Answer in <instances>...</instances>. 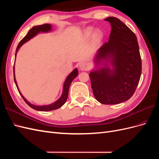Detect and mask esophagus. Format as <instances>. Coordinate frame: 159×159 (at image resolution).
I'll use <instances>...</instances> for the list:
<instances>
[{
  "instance_id": "esophagus-1",
  "label": "esophagus",
  "mask_w": 159,
  "mask_h": 159,
  "mask_svg": "<svg viewBox=\"0 0 159 159\" xmlns=\"http://www.w3.org/2000/svg\"><path fill=\"white\" fill-rule=\"evenodd\" d=\"M79 68L81 71H87L89 70V65L87 63H81L79 66Z\"/></svg>"
}]
</instances>
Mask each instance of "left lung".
I'll return each instance as SVG.
<instances>
[{
  "label": "left lung",
  "mask_w": 159,
  "mask_h": 159,
  "mask_svg": "<svg viewBox=\"0 0 159 159\" xmlns=\"http://www.w3.org/2000/svg\"><path fill=\"white\" fill-rule=\"evenodd\" d=\"M105 20L111 26L109 40L94 59L97 67H103L91 71L89 76L95 99L101 103L115 105L129 99L135 91L141 75V58L133 31L115 17Z\"/></svg>",
  "instance_id": "left-lung-1"
}]
</instances>
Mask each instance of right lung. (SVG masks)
<instances>
[{
  "instance_id": "right-lung-1",
  "label": "right lung",
  "mask_w": 159,
  "mask_h": 159,
  "mask_svg": "<svg viewBox=\"0 0 159 159\" xmlns=\"http://www.w3.org/2000/svg\"><path fill=\"white\" fill-rule=\"evenodd\" d=\"M52 30V26L49 24H44V25H39V26H34L32 28L28 31L27 34L25 36V37L23 38V39L19 42V44L16 48V54L15 56H16L17 52L18 50V49L25 44V42H28L29 40H30L32 38L34 37L36 34H38V33L40 32H50ZM13 71H14V82L16 84V88L20 93V95L22 96V98H23V99L25 100V102L26 103V104H28L30 107H32V109L37 110V111H52V110H55L58 109L60 107H61L62 105H63L67 100V98H68V91H69V88L71 83L72 82V81L74 80V78L75 77L78 75V70L77 68L74 69L73 71H72L71 73L68 75V76L67 77L66 80H65V82L64 84V88H63V92H62V94L61 95V97L57 99L56 102H55L54 103H53L52 104L50 105H42V106H38V105H35L31 104L30 102H28V101L24 98V96L22 95V93H20V90H19L18 85H17V83L15 79V75H14V66L13 68Z\"/></svg>"
}]
</instances>
